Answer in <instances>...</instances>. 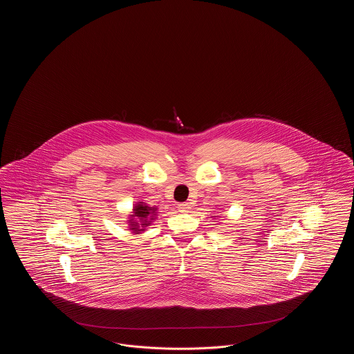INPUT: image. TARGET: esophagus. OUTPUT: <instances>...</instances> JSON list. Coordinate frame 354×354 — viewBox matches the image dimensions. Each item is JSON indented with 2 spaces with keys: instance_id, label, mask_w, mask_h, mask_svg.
Returning <instances> with one entry per match:
<instances>
[{
  "instance_id": "34e87169",
  "label": "esophagus",
  "mask_w": 354,
  "mask_h": 354,
  "mask_svg": "<svg viewBox=\"0 0 354 354\" xmlns=\"http://www.w3.org/2000/svg\"><path fill=\"white\" fill-rule=\"evenodd\" d=\"M178 209L180 212H191V205L188 203H180L178 204Z\"/></svg>"
}]
</instances>
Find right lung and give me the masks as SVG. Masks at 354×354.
<instances>
[{
	"label": "right lung",
	"instance_id": "obj_1",
	"mask_svg": "<svg viewBox=\"0 0 354 354\" xmlns=\"http://www.w3.org/2000/svg\"><path fill=\"white\" fill-rule=\"evenodd\" d=\"M133 211H134V215H131L133 219L129 220L130 230H133L134 234H140L142 231H145L147 225L151 224L152 220L155 219L156 208L149 207L143 202H139L134 205ZM138 221H140L139 223H137Z\"/></svg>",
	"mask_w": 354,
	"mask_h": 354
}]
</instances>
